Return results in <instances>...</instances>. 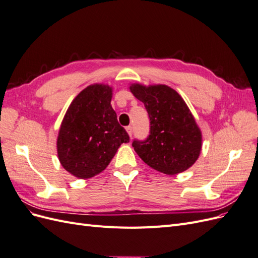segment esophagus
I'll return each instance as SVG.
<instances>
[{
  "label": "esophagus",
  "mask_w": 258,
  "mask_h": 258,
  "mask_svg": "<svg viewBox=\"0 0 258 258\" xmlns=\"http://www.w3.org/2000/svg\"><path fill=\"white\" fill-rule=\"evenodd\" d=\"M126 130H127V132H128L129 137L132 138V126H128V127L126 128Z\"/></svg>",
  "instance_id": "34e87169"
}]
</instances>
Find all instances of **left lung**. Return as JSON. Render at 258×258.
<instances>
[{
    "label": "left lung",
    "mask_w": 258,
    "mask_h": 258,
    "mask_svg": "<svg viewBox=\"0 0 258 258\" xmlns=\"http://www.w3.org/2000/svg\"><path fill=\"white\" fill-rule=\"evenodd\" d=\"M129 89L144 103L151 120L148 138L132 143L140 158L168 175L190 168L200 155L202 135L183 98L161 84H131Z\"/></svg>",
    "instance_id": "8db88e82"
}]
</instances>
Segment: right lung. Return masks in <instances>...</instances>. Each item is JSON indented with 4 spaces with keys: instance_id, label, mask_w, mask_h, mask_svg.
I'll return each instance as SVG.
<instances>
[{
    "instance_id": "1",
    "label": "right lung",
    "mask_w": 258,
    "mask_h": 258,
    "mask_svg": "<svg viewBox=\"0 0 258 258\" xmlns=\"http://www.w3.org/2000/svg\"><path fill=\"white\" fill-rule=\"evenodd\" d=\"M113 88L93 84L70 104L57 139L58 158L69 173L90 178L108 166L129 136L111 105Z\"/></svg>"
}]
</instances>
